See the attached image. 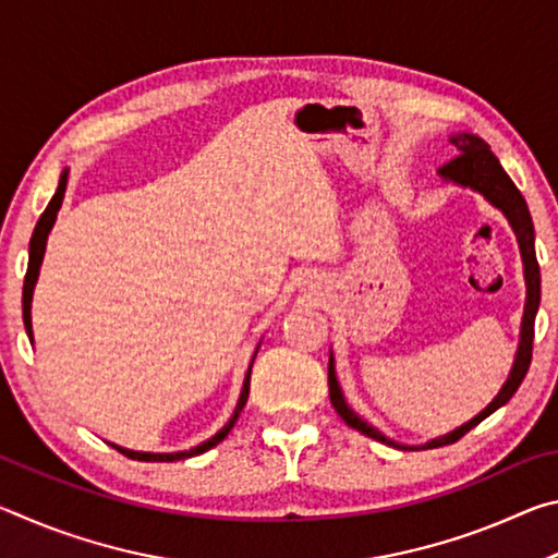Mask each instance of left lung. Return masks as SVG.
I'll use <instances>...</instances> for the list:
<instances>
[{
    "label": "left lung",
    "instance_id": "obj_1",
    "mask_svg": "<svg viewBox=\"0 0 558 558\" xmlns=\"http://www.w3.org/2000/svg\"><path fill=\"white\" fill-rule=\"evenodd\" d=\"M450 145L456 147V159H450L448 165H442L438 169V174L442 182L448 184H458L472 189V192L483 194L485 199L505 214V219L512 226V231L517 235L519 243V253H522V266H524V282H526V300H524V315H522V329H519V347L514 354V364L509 369L507 381L502 384V389L489 401L483 411H480L475 418H470L468 423H462L460 428L446 433V436H438L423 446H405V442L393 440L389 436H384L379 428H374L372 423H366L362 415H359L352 405L347 403L342 386L337 381V372H335V356L329 352V401H332L335 411L339 413L349 428H354L364 436H369L379 442H386V446L399 448V450H428V448H440V446H450V442L460 440L468 430H472L477 423H483L487 415H493L497 409L512 399L514 391L519 389V384L524 381V376L529 372V364H532V342H534V319L536 313H539V300H542V276H539V263H536V251H534V223L532 216H529L524 196L519 194V189L514 186L512 179L507 177V172L499 165V159L493 155V149L485 143L483 137L472 135V132H452L450 135Z\"/></svg>",
    "mask_w": 558,
    "mask_h": 558
}]
</instances>
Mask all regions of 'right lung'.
Instances as JSON below:
<instances>
[{"mask_svg":"<svg viewBox=\"0 0 558 558\" xmlns=\"http://www.w3.org/2000/svg\"><path fill=\"white\" fill-rule=\"evenodd\" d=\"M65 184H69V167L61 172L59 179V189H56V194L51 196L49 206H46V211L41 214L39 223H36L34 235L29 241V268H26V278H24V292H22V315H24V327H26V335L34 342V332H32V300H34V288H36V280H39V270H41V263H44V253H46V241H49V233L56 223V216H59V209L63 204V194H65ZM260 347V344H258ZM258 347L256 352L251 356V364H248V372L243 376V386H241V396H239V403H235V409L231 413V418L226 426L214 433L211 438H206L199 446L189 448V450H177V452H143V450H128L122 446H116V442H110L112 448L120 450L122 456H128L132 460H143V462H174V460H184V458H194V456H202V452L211 450L214 446H219V442L229 436L231 428L235 426V421H239V415L243 411L245 401H248V391H251V366H253V359L258 354Z\"/></svg>","mask_w":558,"mask_h":558,"instance_id":"add662e5","label":"right lung"}]
</instances>
